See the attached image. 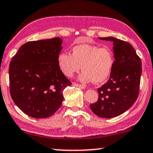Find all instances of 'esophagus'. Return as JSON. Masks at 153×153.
<instances>
[{"mask_svg":"<svg viewBox=\"0 0 153 153\" xmlns=\"http://www.w3.org/2000/svg\"><path fill=\"white\" fill-rule=\"evenodd\" d=\"M73 85L75 86H77V87L82 88V89H84V88H86V86H84V85H82V84H76V83H73Z\"/></svg>","mask_w":153,"mask_h":153,"instance_id":"34e87169","label":"esophagus"}]
</instances>
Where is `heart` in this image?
<instances>
[{
	"instance_id": "1",
	"label": "heart",
	"mask_w": 153,
	"mask_h": 153,
	"mask_svg": "<svg viewBox=\"0 0 153 153\" xmlns=\"http://www.w3.org/2000/svg\"><path fill=\"white\" fill-rule=\"evenodd\" d=\"M114 62L110 48L95 45H77L72 48L71 55L61 53L58 56L59 69L65 76L71 77L78 72L81 65L83 72L79 79L84 82H103L111 75Z\"/></svg>"
}]
</instances>
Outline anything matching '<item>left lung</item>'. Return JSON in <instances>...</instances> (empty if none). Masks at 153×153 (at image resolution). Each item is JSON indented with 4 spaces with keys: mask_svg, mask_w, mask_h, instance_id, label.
Instances as JSON below:
<instances>
[{
    "mask_svg": "<svg viewBox=\"0 0 153 153\" xmlns=\"http://www.w3.org/2000/svg\"><path fill=\"white\" fill-rule=\"evenodd\" d=\"M113 43L115 62L108 82L97 88L98 101L91 111L102 118L117 117L133 105L139 95L142 62L130 43L113 37L99 38Z\"/></svg>",
    "mask_w": 153,
    "mask_h": 153,
    "instance_id": "8db88e82",
    "label": "left lung"
}]
</instances>
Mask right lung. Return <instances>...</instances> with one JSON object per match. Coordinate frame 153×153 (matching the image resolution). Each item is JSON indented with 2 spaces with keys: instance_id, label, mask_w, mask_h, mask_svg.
Segmentation results:
<instances>
[{
  "instance_id": "obj_1",
  "label": "right lung",
  "mask_w": 153,
  "mask_h": 153,
  "mask_svg": "<svg viewBox=\"0 0 153 153\" xmlns=\"http://www.w3.org/2000/svg\"><path fill=\"white\" fill-rule=\"evenodd\" d=\"M62 40L28 42L20 47L10 65V94L20 110L33 118H46L62 105L63 91L71 82L59 69Z\"/></svg>"
}]
</instances>
